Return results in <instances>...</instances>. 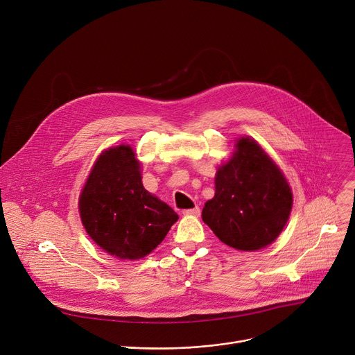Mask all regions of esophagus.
<instances>
[{
	"mask_svg": "<svg viewBox=\"0 0 355 355\" xmlns=\"http://www.w3.org/2000/svg\"><path fill=\"white\" fill-rule=\"evenodd\" d=\"M183 214H184V215H187V216H198V215H200V208L196 205L194 208L184 209V211H183Z\"/></svg>",
	"mask_w": 355,
	"mask_h": 355,
	"instance_id": "obj_1",
	"label": "esophagus"
}]
</instances>
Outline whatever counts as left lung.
<instances>
[{
  "instance_id": "obj_1",
  "label": "left lung",
  "mask_w": 355,
  "mask_h": 355,
  "mask_svg": "<svg viewBox=\"0 0 355 355\" xmlns=\"http://www.w3.org/2000/svg\"><path fill=\"white\" fill-rule=\"evenodd\" d=\"M291 205L283 172L255 140L241 137L233 157L218 168L215 196L205 202L201 216L222 243L257 251L277 239Z\"/></svg>"
}]
</instances>
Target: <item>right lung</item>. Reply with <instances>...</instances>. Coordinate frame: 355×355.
<instances>
[{"label": "right lung", "instance_id": "add662e5", "mask_svg": "<svg viewBox=\"0 0 355 355\" xmlns=\"http://www.w3.org/2000/svg\"><path fill=\"white\" fill-rule=\"evenodd\" d=\"M82 223L93 241L119 259L150 254L179 219L141 183L140 162L130 146L101 153L79 197Z\"/></svg>", "mask_w": 355, "mask_h": 355}]
</instances>
